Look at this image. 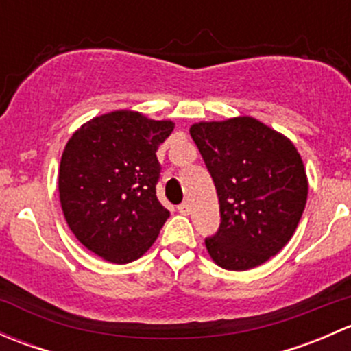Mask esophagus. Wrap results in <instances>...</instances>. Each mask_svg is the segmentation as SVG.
<instances>
[{
  "label": "esophagus",
  "instance_id": "34e87169",
  "mask_svg": "<svg viewBox=\"0 0 351 351\" xmlns=\"http://www.w3.org/2000/svg\"><path fill=\"white\" fill-rule=\"evenodd\" d=\"M178 212H180V214H183V215H189L190 214V204H189V202H183V204H180L178 205Z\"/></svg>",
  "mask_w": 351,
  "mask_h": 351
}]
</instances>
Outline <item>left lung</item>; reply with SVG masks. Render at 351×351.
Listing matches in <instances>:
<instances>
[{
    "label": "left lung",
    "instance_id": "obj_1",
    "mask_svg": "<svg viewBox=\"0 0 351 351\" xmlns=\"http://www.w3.org/2000/svg\"><path fill=\"white\" fill-rule=\"evenodd\" d=\"M214 180L221 228L205 247L221 268L244 271L278 253L307 202L306 168L292 141L253 117L190 127Z\"/></svg>",
    "mask_w": 351,
    "mask_h": 351
}]
</instances>
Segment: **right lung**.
I'll use <instances>...</instances> for the list:
<instances>
[{
    "label": "right lung",
    "mask_w": 351,
    "mask_h": 351,
    "mask_svg": "<svg viewBox=\"0 0 351 351\" xmlns=\"http://www.w3.org/2000/svg\"><path fill=\"white\" fill-rule=\"evenodd\" d=\"M171 120L115 110L88 120L67 141L59 166V200L76 239L110 263L143 256L169 212L156 197L159 144Z\"/></svg>",
    "instance_id": "1"
}]
</instances>
